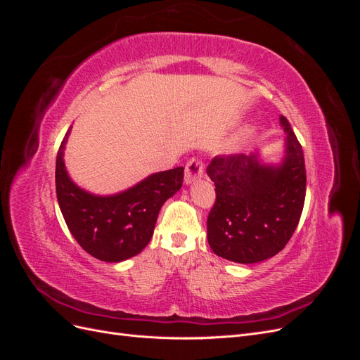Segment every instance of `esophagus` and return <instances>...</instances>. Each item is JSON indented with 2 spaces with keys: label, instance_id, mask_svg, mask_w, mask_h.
<instances>
[{
  "label": "esophagus",
  "instance_id": "obj_1",
  "mask_svg": "<svg viewBox=\"0 0 360 360\" xmlns=\"http://www.w3.org/2000/svg\"><path fill=\"white\" fill-rule=\"evenodd\" d=\"M204 174V165L198 159H191L186 163V171H184V183L192 184L200 180Z\"/></svg>",
  "mask_w": 360,
  "mask_h": 360
}]
</instances>
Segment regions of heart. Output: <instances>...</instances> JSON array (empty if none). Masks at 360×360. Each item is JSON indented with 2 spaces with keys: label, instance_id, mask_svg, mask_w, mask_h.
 <instances>
[{
  "label": "heart",
  "instance_id": "obj_1",
  "mask_svg": "<svg viewBox=\"0 0 360 360\" xmlns=\"http://www.w3.org/2000/svg\"><path fill=\"white\" fill-rule=\"evenodd\" d=\"M252 136V129H245V130H242L240 134H238L234 139H233V143H231V148H240L245 143H248V139Z\"/></svg>",
  "mask_w": 360,
  "mask_h": 360
}]
</instances>
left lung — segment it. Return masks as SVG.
<instances>
[{
    "label": "left lung",
    "instance_id": "8db88e82",
    "mask_svg": "<svg viewBox=\"0 0 360 360\" xmlns=\"http://www.w3.org/2000/svg\"><path fill=\"white\" fill-rule=\"evenodd\" d=\"M284 155L264 162L259 151L214 158L207 174L214 181L216 202L207 219V240L216 255L254 264L276 255L296 231L307 193L302 146L288 120Z\"/></svg>",
    "mask_w": 360,
    "mask_h": 360
}]
</instances>
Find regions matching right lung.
<instances>
[{
	"label": "right lung",
	"mask_w": 360,
	"mask_h": 360,
	"mask_svg": "<svg viewBox=\"0 0 360 360\" xmlns=\"http://www.w3.org/2000/svg\"><path fill=\"white\" fill-rule=\"evenodd\" d=\"M72 126L60 146L56 186L60 210L75 240L94 258L120 263L143 250L155 231L160 207L183 184V167L155 172L114 195H96L79 188L64 165Z\"/></svg>",
	"instance_id": "obj_1"
}]
</instances>
